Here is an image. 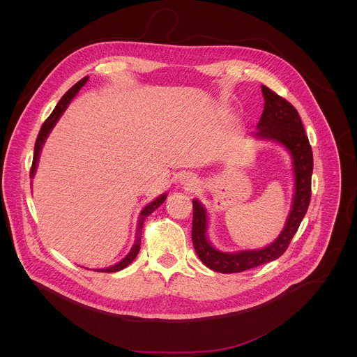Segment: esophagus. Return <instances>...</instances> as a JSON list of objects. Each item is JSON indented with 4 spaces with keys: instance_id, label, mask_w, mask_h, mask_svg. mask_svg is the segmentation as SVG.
<instances>
[{
    "instance_id": "34e87169",
    "label": "esophagus",
    "mask_w": 357,
    "mask_h": 357,
    "mask_svg": "<svg viewBox=\"0 0 357 357\" xmlns=\"http://www.w3.org/2000/svg\"><path fill=\"white\" fill-rule=\"evenodd\" d=\"M181 184L187 185L188 188H194V185H195L197 183H195V178H194V177H191V176H183V177H181Z\"/></svg>"
}]
</instances>
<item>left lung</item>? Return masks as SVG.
<instances>
[{
    "label": "left lung",
    "instance_id": "8db88e82",
    "mask_svg": "<svg viewBox=\"0 0 357 357\" xmlns=\"http://www.w3.org/2000/svg\"><path fill=\"white\" fill-rule=\"evenodd\" d=\"M264 111L257 123V139L272 140L291 153L294 166V199L291 211L280 235L266 248L224 253L207 241V213L201 202L192 201V243L199 259L215 272L236 273L271 262L283 255L296 235L310 202V180L313 170V155L303 121L293 104L276 95L268 86L261 85Z\"/></svg>",
    "mask_w": 357,
    "mask_h": 357
}]
</instances>
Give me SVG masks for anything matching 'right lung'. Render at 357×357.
I'll list each match as a JSON object with an SVG mask.
<instances>
[{"label": "right lung", "instance_id": "1", "mask_svg": "<svg viewBox=\"0 0 357 357\" xmlns=\"http://www.w3.org/2000/svg\"><path fill=\"white\" fill-rule=\"evenodd\" d=\"M88 81V77H84L81 81H78L73 88H70L64 96L60 99V102H57V105L54 107V109L52 111L51 115L48 116V119L44 122L40 133H38V137L36 140V147H34V156H33V165H31V169H30V177H34V173H36V167H37V163H38V158H40V153H41V149L50 135V132L52 130V128L56 125L57 119L60 118V115L64 112V109L67 108V105L71 102V99L79 92V89L86 84ZM167 194H162L160 197H158L155 201H153L151 204H147L142 213H140V217H139V222H137V231H136V241H135V245L132 248V250L129 252V255H126L122 261H119L118 264L112 265V266H108V268H102V269H95L98 272H118L123 268H126L140 252V245H142V231H143V224H144V220L153 213V210H156L160 204L165 202Z\"/></svg>", "mask_w": 357, "mask_h": 357}]
</instances>
